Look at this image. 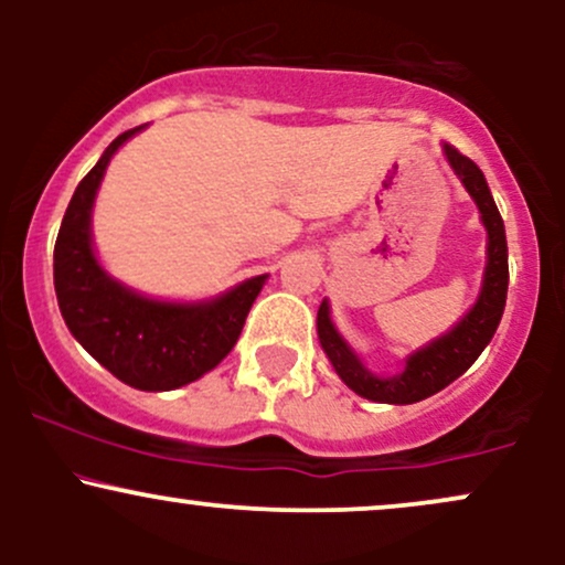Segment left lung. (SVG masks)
I'll list each match as a JSON object with an SVG mask.
<instances>
[{"label": "left lung", "instance_id": "obj_1", "mask_svg": "<svg viewBox=\"0 0 565 565\" xmlns=\"http://www.w3.org/2000/svg\"><path fill=\"white\" fill-rule=\"evenodd\" d=\"M444 157L459 178V183L465 185V191L470 193V199L476 201L478 215H481L486 228V268L481 291H478V300L472 302V308L454 323L449 332L408 353L404 369L398 374H391V377L369 372L361 355L350 348V342L334 327L329 300L321 302L319 319H316L319 342L327 359L332 361L337 377L345 382L350 391L359 393L361 398L374 401V404L406 406L444 391L446 385L462 377L476 364L478 355L483 353V348L494 337L504 313L510 274L502 215H499L489 183H486L476 161L462 157L449 142H444Z\"/></svg>", "mask_w": 565, "mask_h": 565}]
</instances>
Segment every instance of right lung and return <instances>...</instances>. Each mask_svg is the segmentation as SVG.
<instances>
[{"instance_id":"1","label":"right lung","mask_w":565,"mask_h":565,"mask_svg":"<svg viewBox=\"0 0 565 565\" xmlns=\"http://www.w3.org/2000/svg\"><path fill=\"white\" fill-rule=\"evenodd\" d=\"M140 129L146 125L121 132L76 185L57 233L53 276L74 340L125 385L161 393L204 377L231 353L268 274L246 278L210 300H159L103 268L93 242L97 188L114 153Z\"/></svg>"}]
</instances>
